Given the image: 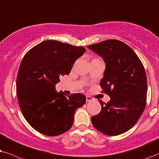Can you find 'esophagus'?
<instances>
[{
    "label": "esophagus",
    "mask_w": 159,
    "mask_h": 159,
    "mask_svg": "<svg viewBox=\"0 0 159 159\" xmlns=\"http://www.w3.org/2000/svg\"><path fill=\"white\" fill-rule=\"evenodd\" d=\"M93 99H93L92 97H89V96H86V102H88L92 101Z\"/></svg>",
    "instance_id": "1"
}]
</instances>
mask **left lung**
Listing matches in <instances>:
<instances>
[{
    "label": "left lung",
    "mask_w": 159,
    "mask_h": 159,
    "mask_svg": "<svg viewBox=\"0 0 159 159\" xmlns=\"http://www.w3.org/2000/svg\"><path fill=\"white\" fill-rule=\"evenodd\" d=\"M102 57L106 67L100 86L111 97L99 99L102 109L91 120L95 129L109 136L127 132L143 114L147 99V78L143 63L132 48L118 40L88 46Z\"/></svg>",
    "instance_id": "left-lung-1"
}]
</instances>
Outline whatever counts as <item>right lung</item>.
<instances>
[{"label":"right lung","instance_id":"1","mask_svg":"<svg viewBox=\"0 0 159 159\" xmlns=\"http://www.w3.org/2000/svg\"><path fill=\"white\" fill-rule=\"evenodd\" d=\"M85 51L82 46L48 40L23 57L16 78L19 105L28 124L41 134L57 136L66 132L73 126L76 110L85 104L83 94L65 96L55 89L60 78L68 75Z\"/></svg>","mask_w":159,"mask_h":159}]
</instances>
